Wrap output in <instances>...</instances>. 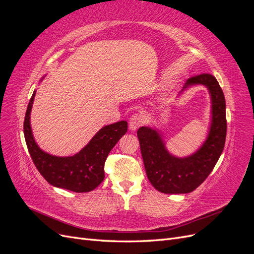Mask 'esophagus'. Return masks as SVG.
I'll return each instance as SVG.
<instances>
[{
  "mask_svg": "<svg viewBox=\"0 0 254 254\" xmlns=\"http://www.w3.org/2000/svg\"><path fill=\"white\" fill-rule=\"evenodd\" d=\"M145 122H146V118L143 113H135L131 115V118L129 120V129L133 131V130H135L136 128L142 126Z\"/></svg>",
  "mask_w": 254,
  "mask_h": 254,
  "instance_id": "esophagus-1",
  "label": "esophagus"
}]
</instances>
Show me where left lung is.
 Segmentation results:
<instances>
[{
  "label": "left lung",
  "instance_id": "left-lung-1",
  "mask_svg": "<svg viewBox=\"0 0 254 254\" xmlns=\"http://www.w3.org/2000/svg\"><path fill=\"white\" fill-rule=\"evenodd\" d=\"M194 86L205 87L211 98L207 135L196 151L186 157H177L167 149L158 128L143 126L136 132L146 175L161 193L187 194L196 190L211 174L224 150L227 134L224 92L213 75L201 74L188 79L178 97Z\"/></svg>",
  "mask_w": 254,
  "mask_h": 254
}]
</instances>
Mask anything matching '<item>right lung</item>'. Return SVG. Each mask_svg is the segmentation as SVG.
Instances as JSON below:
<instances>
[{
  "label": "right lung",
  "mask_w": 254,
  "mask_h": 254,
  "mask_svg": "<svg viewBox=\"0 0 254 254\" xmlns=\"http://www.w3.org/2000/svg\"><path fill=\"white\" fill-rule=\"evenodd\" d=\"M47 75H44L42 79ZM36 90L29 99L24 120V136L29 155L37 170L53 187L87 193L93 190L105 178L104 166L110 150L127 132V122L120 121L104 126L90 142L77 153L68 157H58L42 150L33 135L30 127Z\"/></svg>",
  "instance_id": "obj_1"
}]
</instances>
